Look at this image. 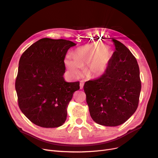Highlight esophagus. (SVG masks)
<instances>
[{"instance_id": "esophagus-1", "label": "esophagus", "mask_w": 158, "mask_h": 158, "mask_svg": "<svg viewBox=\"0 0 158 158\" xmlns=\"http://www.w3.org/2000/svg\"><path fill=\"white\" fill-rule=\"evenodd\" d=\"M83 86H84V82L82 81H81L80 82V88L82 89V88H83Z\"/></svg>"}]
</instances>
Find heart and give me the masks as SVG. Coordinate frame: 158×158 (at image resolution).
I'll use <instances>...</instances> for the list:
<instances>
[{
	"label": "heart",
	"instance_id": "heart-1",
	"mask_svg": "<svg viewBox=\"0 0 158 158\" xmlns=\"http://www.w3.org/2000/svg\"><path fill=\"white\" fill-rule=\"evenodd\" d=\"M105 48L102 45H88L77 48L73 58L67 55L64 63L73 76L81 73V68L88 65L86 73L88 77H98L102 75L107 66L109 55L107 52H101Z\"/></svg>",
	"mask_w": 158,
	"mask_h": 158
}]
</instances>
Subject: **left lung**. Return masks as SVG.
I'll return each instance as SVG.
<instances>
[{
  "mask_svg": "<svg viewBox=\"0 0 158 158\" xmlns=\"http://www.w3.org/2000/svg\"><path fill=\"white\" fill-rule=\"evenodd\" d=\"M112 40L115 51L105 73L84 85L91 117L97 123L111 127L121 125L135 113L142 88L135 57L119 41Z\"/></svg>",
  "mask_w": 158,
  "mask_h": 158,
  "instance_id": "1",
  "label": "left lung"
}]
</instances>
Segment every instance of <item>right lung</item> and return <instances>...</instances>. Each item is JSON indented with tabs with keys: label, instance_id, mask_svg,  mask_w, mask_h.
<instances>
[{
	"label": "right lung",
	"instance_id": "right-lung-1",
	"mask_svg": "<svg viewBox=\"0 0 158 158\" xmlns=\"http://www.w3.org/2000/svg\"><path fill=\"white\" fill-rule=\"evenodd\" d=\"M76 44L63 39H40L22 54L15 89L18 104L24 115L35 125L55 128L62 126L73 94L79 82L63 78L64 60Z\"/></svg>",
	"mask_w": 158,
	"mask_h": 158
}]
</instances>
